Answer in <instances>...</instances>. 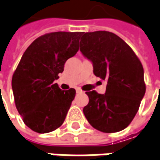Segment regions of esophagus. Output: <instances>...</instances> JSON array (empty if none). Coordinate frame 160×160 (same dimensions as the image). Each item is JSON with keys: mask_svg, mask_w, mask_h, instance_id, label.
<instances>
[{"mask_svg": "<svg viewBox=\"0 0 160 160\" xmlns=\"http://www.w3.org/2000/svg\"><path fill=\"white\" fill-rule=\"evenodd\" d=\"M81 92H83V91H82L81 89H79V88H76V93H81Z\"/></svg>", "mask_w": 160, "mask_h": 160, "instance_id": "1", "label": "esophagus"}]
</instances>
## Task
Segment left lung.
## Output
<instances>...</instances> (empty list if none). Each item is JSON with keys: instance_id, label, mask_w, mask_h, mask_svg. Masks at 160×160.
<instances>
[{"instance_id": "8db88e82", "label": "left lung", "mask_w": 160, "mask_h": 160, "mask_svg": "<svg viewBox=\"0 0 160 160\" xmlns=\"http://www.w3.org/2000/svg\"><path fill=\"white\" fill-rule=\"evenodd\" d=\"M80 51L92 63L93 74L107 81L105 93L86 92L83 109L88 122L106 133L124 130L135 117L145 92L144 70L131 47L112 32L83 33Z\"/></svg>"}]
</instances>
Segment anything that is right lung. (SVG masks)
<instances>
[{
	"label": "right lung",
	"mask_w": 160,
	"mask_h": 160,
	"mask_svg": "<svg viewBox=\"0 0 160 160\" xmlns=\"http://www.w3.org/2000/svg\"><path fill=\"white\" fill-rule=\"evenodd\" d=\"M81 32H52L38 38L24 52L12 76L15 105L24 123L38 133L63 124L76 90H61L54 81L66 61L78 51Z\"/></svg>",
	"instance_id": "right-lung-1"
}]
</instances>
